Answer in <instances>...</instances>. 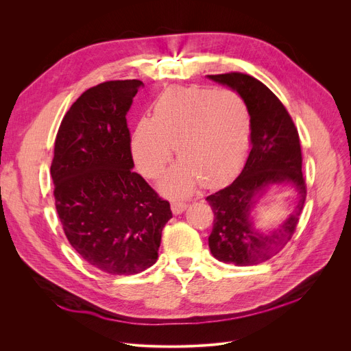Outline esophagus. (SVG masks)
<instances>
[{
  "instance_id": "1",
  "label": "esophagus",
  "mask_w": 351,
  "mask_h": 351,
  "mask_svg": "<svg viewBox=\"0 0 351 351\" xmlns=\"http://www.w3.org/2000/svg\"><path fill=\"white\" fill-rule=\"evenodd\" d=\"M171 207H172V213H173L175 215H179V214H182V213L186 211L187 204H186V203H182V202H172Z\"/></svg>"
}]
</instances>
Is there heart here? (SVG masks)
<instances>
[{
	"mask_svg": "<svg viewBox=\"0 0 351 351\" xmlns=\"http://www.w3.org/2000/svg\"><path fill=\"white\" fill-rule=\"evenodd\" d=\"M252 136V117L243 99L228 90L171 87L154 101L153 117L141 118L130 136L133 161L148 179L158 178L171 160L161 189L189 195L203 180L214 186L241 164Z\"/></svg>",
	"mask_w": 351,
	"mask_h": 351,
	"instance_id": "b5f03b06",
	"label": "heart"
}]
</instances>
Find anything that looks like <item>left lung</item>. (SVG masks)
<instances>
[{"label": "left lung", "mask_w": 351, "mask_h": 351, "mask_svg": "<svg viewBox=\"0 0 351 351\" xmlns=\"http://www.w3.org/2000/svg\"><path fill=\"white\" fill-rule=\"evenodd\" d=\"M207 77L236 91L252 117V149L241 172L229 186L206 198L214 213L208 245L221 263L256 265L286 245L306 203L298 132L279 98L256 77L237 72ZM275 185L293 186L296 206L278 228L263 231L255 226L254 214L261 198Z\"/></svg>", "instance_id": "1"}]
</instances>
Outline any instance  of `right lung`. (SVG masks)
Here are the masks:
<instances>
[{
    "label": "right lung",
    "instance_id": "obj_1",
    "mask_svg": "<svg viewBox=\"0 0 351 351\" xmlns=\"http://www.w3.org/2000/svg\"><path fill=\"white\" fill-rule=\"evenodd\" d=\"M140 80H112L86 90L64 117L51 178L56 207L76 253L111 275L156 264L171 206L133 172L126 115Z\"/></svg>",
    "mask_w": 351,
    "mask_h": 351
}]
</instances>
